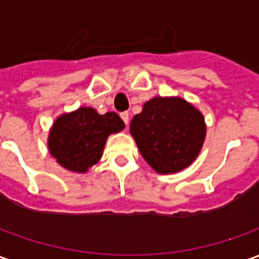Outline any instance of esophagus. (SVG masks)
Listing matches in <instances>:
<instances>
[{"mask_svg":"<svg viewBox=\"0 0 259 259\" xmlns=\"http://www.w3.org/2000/svg\"><path fill=\"white\" fill-rule=\"evenodd\" d=\"M120 118L123 119V122L126 126L129 124V112H122L120 113Z\"/></svg>","mask_w":259,"mask_h":259,"instance_id":"esophagus-1","label":"esophagus"}]
</instances>
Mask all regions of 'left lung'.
Segmentation results:
<instances>
[{"mask_svg": "<svg viewBox=\"0 0 259 259\" xmlns=\"http://www.w3.org/2000/svg\"><path fill=\"white\" fill-rule=\"evenodd\" d=\"M202 113L179 97H154L132 119L130 133L140 154L158 174L190 166L205 140Z\"/></svg>", "mask_w": 259, "mask_h": 259, "instance_id": "1", "label": "left lung"}]
</instances>
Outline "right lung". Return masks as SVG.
<instances>
[{"label": "right lung", "mask_w": 259, "mask_h": 259, "mask_svg": "<svg viewBox=\"0 0 259 259\" xmlns=\"http://www.w3.org/2000/svg\"><path fill=\"white\" fill-rule=\"evenodd\" d=\"M123 129L118 113L100 115L94 108L81 107L57 118L48 135V150L61 166L85 174L101 159L108 136Z\"/></svg>", "instance_id": "1"}]
</instances>
